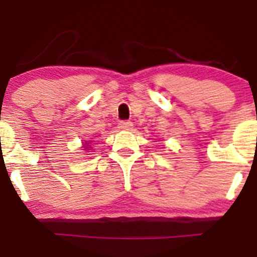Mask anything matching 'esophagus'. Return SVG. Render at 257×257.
Here are the masks:
<instances>
[{
    "instance_id": "obj_1",
    "label": "esophagus",
    "mask_w": 257,
    "mask_h": 257,
    "mask_svg": "<svg viewBox=\"0 0 257 257\" xmlns=\"http://www.w3.org/2000/svg\"><path fill=\"white\" fill-rule=\"evenodd\" d=\"M132 128H133V123H131V121H121L119 124V129H121V131H131Z\"/></svg>"
}]
</instances>
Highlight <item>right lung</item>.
Returning <instances> with one entry per match:
<instances>
[{
  "label": "right lung",
  "mask_w": 257,
  "mask_h": 257,
  "mask_svg": "<svg viewBox=\"0 0 257 257\" xmlns=\"http://www.w3.org/2000/svg\"><path fill=\"white\" fill-rule=\"evenodd\" d=\"M92 142H93V141H87V142H85V143H83V146H82L83 150H84V151H87V150L91 149V143Z\"/></svg>",
  "instance_id": "add662e5"
}]
</instances>
